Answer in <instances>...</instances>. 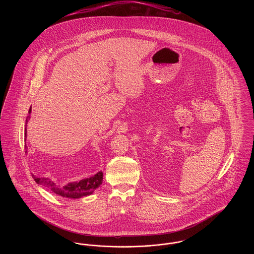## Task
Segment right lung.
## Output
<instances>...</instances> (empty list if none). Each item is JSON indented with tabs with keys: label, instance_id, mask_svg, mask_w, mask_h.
<instances>
[{
	"label": "right lung",
	"instance_id": "obj_1",
	"mask_svg": "<svg viewBox=\"0 0 254 254\" xmlns=\"http://www.w3.org/2000/svg\"><path fill=\"white\" fill-rule=\"evenodd\" d=\"M30 112H31V109L28 110V113ZM33 178L37 184L48 188L53 192L59 194L61 196L67 197V198H81L83 196L92 193L100 187V185L103 183V172L100 171L94 176L88 179L70 183L63 188L57 187L53 182L50 181L48 178H37L35 176H33Z\"/></svg>",
	"mask_w": 254,
	"mask_h": 254
}]
</instances>
